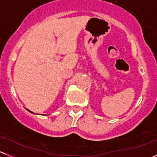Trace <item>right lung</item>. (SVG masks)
<instances>
[{
    "label": "right lung",
    "instance_id": "1",
    "mask_svg": "<svg viewBox=\"0 0 157 157\" xmlns=\"http://www.w3.org/2000/svg\"><path fill=\"white\" fill-rule=\"evenodd\" d=\"M26 110H28V111H29V112H30V113H33V114H34V113H33V112H31V111H30V110H29V109H26Z\"/></svg>",
    "mask_w": 157,
    "mask_h": 157
}]
</instances>
